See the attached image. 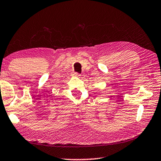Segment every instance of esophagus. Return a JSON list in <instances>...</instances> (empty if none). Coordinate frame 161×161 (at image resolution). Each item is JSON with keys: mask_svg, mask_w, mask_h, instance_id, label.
Returning <instances> with one entry per match:
<instances>
[{"mask_svg": "<svg viewBox=\"0 0 161 161\" xmlns=\"http://www.w3.org/2000/svg\"><path fill=\"white\" fill-rule=\"evenodd\" d=\"M75 75L76 76H80V74H79L77 72H75Z\"/></svg>", "mask_w": 161, "mask_h": 161, "instance_id": "34e87169", "label": "esophagus"}]
</instances>
